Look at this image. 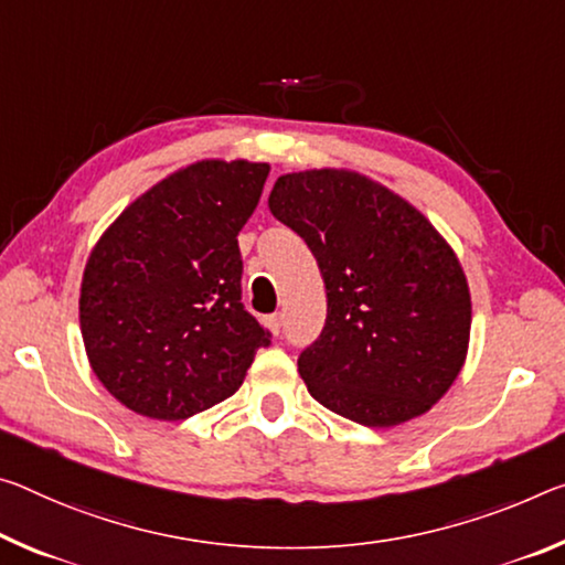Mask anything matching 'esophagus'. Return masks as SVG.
Returning a JSON list of instances; mask_svg holds the SVG:
<instances>
[{"label": "esophagus", "instance_id": "34e87169", "mask_svg": "<svg viewBox=\"0 0 565 565\" xmlns=\"http://www.w3.org/2000/svg\"><path fill=\"white\" fill-rule=\"evenodd\" d=\"M266 327L274 331V334H281V315H271L266 317Z\"/></svg>", "mask_w": 565, "mask_h": 565}]
</instances>
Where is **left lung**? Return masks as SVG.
<instances>
[{
	"label": "left lung",
	"mask_w": 565,
	"mask_h": 565,
	"mask_svg": "<svg viewBox=\"0 0 565 565\" xmlns=\"http://www.w3.org/2000/svg\"><path fill=\"white\" fill-rule=\"evenodd\" d=\"M268 209L307 241L327 321L299 354L311 397L366 427L423 415L458 377L470 291L458 256L423 213L352 170L276 181Z\"/></svg>",
	"instance_id": "1"
}]
</instances>
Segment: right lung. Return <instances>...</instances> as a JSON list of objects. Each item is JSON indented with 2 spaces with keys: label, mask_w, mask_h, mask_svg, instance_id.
<instances>
[{
  "label": "right lung",
  "mask_w": 565,
  "mask_h": 565,
  "mask_svg": "<svg viewBox=\"0 0 565 565\" xmlns=\"http://www.w3.org/2000/svg\"><path fill=\"white\" fill-rule=\"evenodd\" d=\"M266 163L201 160L142 193L89 254L85 349L107 392L138 415L188 419L234 395L271 344L241 303L238 231Z\"/></svg>",
  "instance_id": "add662e5"
}]
</instances>
